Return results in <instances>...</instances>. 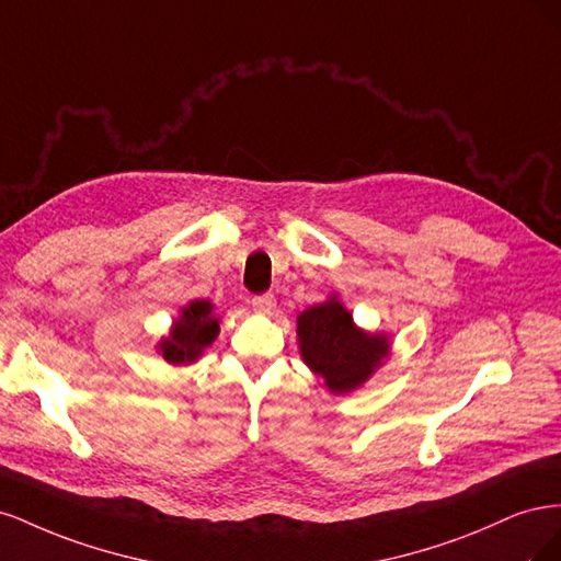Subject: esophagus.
Wrapping results in <instances>:
<instances>
[{
  "mask_svg": "<svg viewBox=\"0 0 561 561\" xmlns=\"http://www.w3.org/2000/svg\"><path fill=\"white\" fill-rule=\"evenodd\" d=\"M252 309L257 311V313H264V316L274 313V309H276V297L271 295V293H264V295L252 297Z\"/></svg>",
  "mask_w": 561,
  "mask_h": 561,
  "instance_id": "obj_1",
  "label": "esophagus"
}]
</instances>
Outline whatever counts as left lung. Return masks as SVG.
Segmentation results:
<instances>
[{
  "instance_id": "8db88e82",
  "label": "left lung",
  "mask_w": 561,
  "mask_h": 561,
  "mask_svg": "<svg viewBox=\"0 0 561 561\" xmlns=\"http://www.w3.org/2000/svg\"><path fill=\"white\" fill-rule=\"evenodd\" d=\"M297 336L304 363L325 379L332 393L358 388L388 355V339L355 328L336 299L304 311L297 318Z\"/></svg>"
}]
</instances>
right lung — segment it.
I'll list each match as a JSON object with an SVG mask.
<instances>
[{"label": "right lung", "instance_id": "obj_1", "mask_svg": "<svg viewBox=\"0 0 561 561\" xmlns=\"http://www.w3.org/2000/svg\"><path fill=\"white\" fill-rule=\"evenodd\" d=\"M217 332L219 320L213 316V304L196 299L175 320L171 336L161 339L163 358L171 365H190L215 342Z\"/></svg>", "mask_w": 561, "mask_h": 561}]
</instances>
